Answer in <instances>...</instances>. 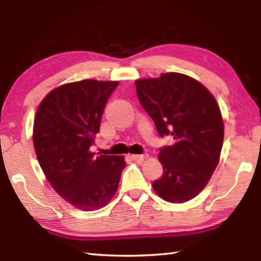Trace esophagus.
Segmentation results:
<instances>
[{
	"label": "esophagus",
	"mask_w": 261,
	"mask_h": 261,
	"mask_svg": "<svg viewBox=\"0 0 261 261\" xmlns=\"http://www.w3.org/2000/svg\"><path fill=\"white\" fill-rule=\"evenodd\" d=\"M131 158L135 161H143L144 159L147 158V154H134V155H131Z\"/></svg>",
	"instance_id": "1"
}]
</instances>
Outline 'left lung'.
Returning <instances> with one entry per match:
<instances>
[{"label":"left lung","mask_w":261,"mask_h":261,"mask_svg":"<svg viewBox=\"0 0 261 261\" xmlns=\"http://www.w3.org/2000/svg\"><path fill=\"white\" fill-rule=\"evenodd\" d=\"M136 90L159 136L174 138L170 146L160 148L163 175L153 189L174 204L192 199L208 183L222 148L223 121L214 96L193 78L176 72L138 79Z\"/></svg>","instance_id":"1"}]
</instances>
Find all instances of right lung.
<instances>
[{
	"label": "right lung",
	"mask_w": 261,
	"mask_h": 261,
	"mask_svg": "<svg viewBox=\"0 0 261 261\" xmlns=\"http://www.w3.org/2000/svg\"><path fill=\"white\" fill-rule=\"evenodd\" d=\"M118 82L85 79L53 90L35 115L33 144L38 161L55 191L82 211L99 210L112 199L125 161L90 151Z\"/></svg>",
	"instance_id": "right-lung-1"
}]
</instances>
